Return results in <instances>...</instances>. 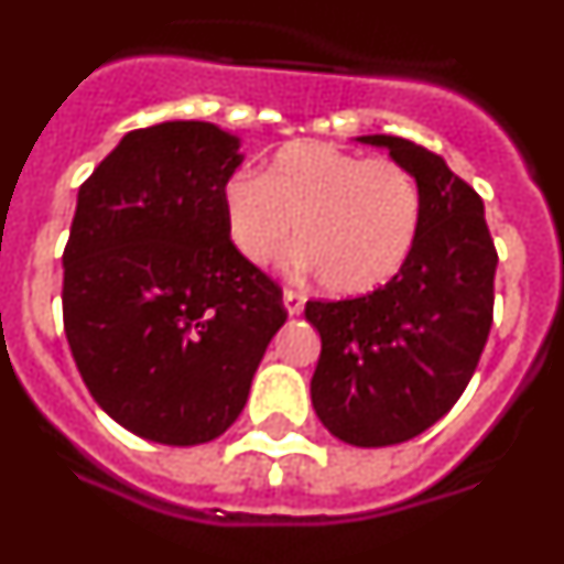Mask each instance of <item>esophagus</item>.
<instances>
[{
  "instance_id": "1",
  "label": "esophagus",
  "mask_w": 564,
  "mask_h": 564,
  "mask_svg": "<svg viewBox=\"0 0 564 564\" xmlns=\"http://www.w3.org/2000/svg\"><path fill=\"white\" fill-rule=\"evenodd\" d=\"M283 310L290 315H301L304 312V295L295 290H283Z\"/></svg>"
}]
</instances>
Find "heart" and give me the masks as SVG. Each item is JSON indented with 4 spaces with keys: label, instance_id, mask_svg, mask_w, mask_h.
<instances>
[{
    "label": "heart",
    "instance_id": "b5f03b06",
    "mask_svg": "<svg viewBox=\"0 0 564 564\" xmlns=\"http://www.w3.org/2000/svg\"><path fill=\"white\" fill-rule=\"evenodd\" d=\"M229 240L254 267L281 252L295 226L292 272L318 274L333 295H367L413 252L421 188L395 160H367L329 143H290L263 177L229 174L220 192Z\"/></svg>",
    "mask_w": 564,
    "mask_h": 564
}]
</instances>
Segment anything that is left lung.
Instances as JSON below:
<instances>
[{
	"instance_id": "1",
	"label": "left lung",
	"mask_w": 564,
	"mask_h": 564,
	"mask_svg": "<svg viewBox=\"0 0 564 564\" xmlns=\"http://www.w3.org/2000/svg\"><path fill=\"white\" fill-rule=\"evenodd\" d=\"M421 188L413 252L392 281L352 301H310L321 335L312 406L335 438L390 447L424 433L465 392L494 324L496 249L485 203L438 154L404 137L364 134Z\"/></svg>"
}]
</instances>
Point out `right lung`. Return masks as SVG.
<instances>
[{"label":"right lung","mask_w":564,"mask_h":564,"mask_svg":"<svg viewBox=\"0 0 564 564\" xmlns=\"http://www.w3.org/2000/svg\"><path fill=\"white\" fill-rule=\"evenodd\" d=\"M240 163V137L172 120L129 131L79 186L65 335L94 401L149 442L224 435L286 321L281 286L226 231L220 192Z\"/></svg>","instance_id":"obj_1"}]
</instances>
